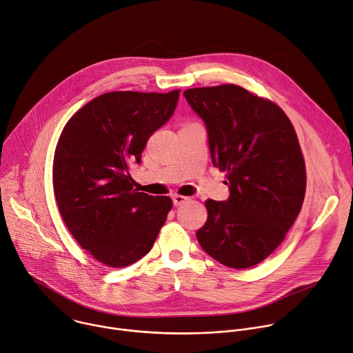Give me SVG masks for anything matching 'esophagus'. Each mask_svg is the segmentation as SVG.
I'll list each match as a JSON object with an SVG mask.
<instances>
[{"label": "esophagus", "instance_id": "obj_1", "mask_svg": "<svg viewBox=\"0 0 353 353\" xmlns=\"http://www.w3.org/2000/svg\"><path fill=\"white\" fill-rule=\"evenodd\" d=\"M190 198L188 196H185V195H180V194H174L173 195V204L176 205V207H179V205H181V204H184V203H187Z\"/></svg>", "mask_w": 353, "mask_h": 353}]
</instances>
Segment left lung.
<instances>
[{
  "label": "left lung",
  "instance_id": "obj_1",
  "mask_svg": "<svg viewBox=\"0 0 353 353\" xmlns=\"http://www.w3.org/2000/svg\"><path fill=\"white\" fill-rule=\"evenodd\" d=\"M184 96L207 125L212 163L230 190L228 201H205L198 243L229 268L254 267L283 241L303 205L306 165L296 131L272 100L239 85Z\"/></svg>",
  "mask_w": 353,
  "mask_h": 353
}]
</instances>
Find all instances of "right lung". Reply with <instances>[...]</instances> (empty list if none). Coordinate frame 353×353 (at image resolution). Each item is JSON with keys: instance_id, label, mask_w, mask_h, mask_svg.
Returning <instances> with one entry per match:
<instances>
[{"instance_id": "right-lung-1", "label": "right lung", "mask_w": 353, "mask_h": 353, "mask_svg": "<svg viewBox=\"0 0 353 353\" xmlns=\"http://www.w3.org/2000/svg\"><path fill=\"white\" fill-rule=\"evenodd\" d=\"M179 96L180 89L103 93L79 109L59 138L53 188L60 214L77 243L106 267L142 259L173 207L170 196L138 192L130 166L141 162Z\"/></svg>"}]
</instances>
